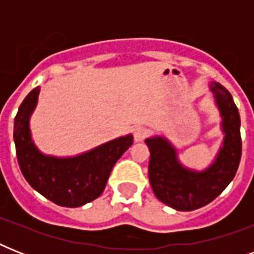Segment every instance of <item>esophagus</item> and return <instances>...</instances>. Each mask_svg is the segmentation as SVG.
I'll use <instances>...</instances> for the list:
<instances>
[{
  "instance_id": "esophagus-1",
  "label": "esophagus",
  "mask_w": 254,
  "mask_h": 254,
  "mask_svg": "<svg viewBox=\"0 0 254 254\" xmlns=\"http://www.w3.org/2000/svg\"><path fill=\"white\" fill-rule=\"evenodd\" d=\"M147 135V129L143 127H137L134 129V138L135 141H142L146 138Z\"/></svg>"
}]
</instances>
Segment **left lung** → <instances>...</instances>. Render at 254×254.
<instances>
[{"instance_id":"left-lung-1","label":"left lung","mask_w":254,"mask_h":254,"mask_svg":"<svg viewBox=\"0 0 254 254\" xmlns=\"http://www.w3.org/2000/svg\"><path fill=\"white\" fill-rule=\"evenodd\" d=\"M211 91L223 117L225 138L216 161L207 170L196 173L178 162L177 153L165 138H147L150 151L149 181L155 196L178 211H193L216 199L231 183L241 159L240 115L224 87L211 84Z\"/></svg>"}]
</instances>
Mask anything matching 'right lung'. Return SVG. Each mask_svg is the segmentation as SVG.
Listing matches in <instances>:
<instances>
[{
    "label": "right lung",
    "mask_w": 254,
    "mask_h": 254,
    "mask_svg": "<svg viewBox=\"0 0 254 254\" xmlns=\"http://www.w3.org/2000/svg\"><path fill=\"white\" fill-rule=\"evenodd\" d=\"M38 93L39 87L26 96L14 119L15 153L23 177L35 191L62 207L73 208L95 200L103 193L115 163L133 145V137L113 139L73 158L46 157L34 146L29 130Z\"/></svg>",
    "instance_id": "add662e5"
}]
</instances>
